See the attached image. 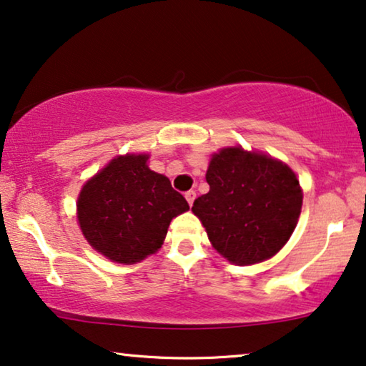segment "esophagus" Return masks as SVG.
Masks as SVG:
<instances>
[{
	"label": "esophagus",
	"mask_w": 366,
	"mask_h": 366,
	"mask_svg": "<svg viewBox=\"0 0 366 366\" xmlns=\"http://www.w3.org/2000/svg\"><path fill=\"white\" fill-rule=\"evenodd\" d=\"M184 198H187L189 206H193V201H194V198H196V192H193V189H189V192L184 193Z\"/></svg>",
	"instance_id": "34e87169"
}]
</instances>
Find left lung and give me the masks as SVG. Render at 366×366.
Returning <instances> with one entry per match:
<instances>
[{
	"label": "left lung",
	"instance_id": "left-lung-1",
	"mask_svg": "<svg viewBox=\"0 0 366 366\" xmlns=\"http://www.w3.org/2000/svg\"><path fill=\"white\" fill-rule=\"evenodd\" d=\"M209 192L192 211L227 261L247 266L272 257L289 241L302 208V189L282 162L239 147L222 148L206 172Z\"/></svg>",
	"mask_w": 366,
	"mask_h": 366
}]
</instances>
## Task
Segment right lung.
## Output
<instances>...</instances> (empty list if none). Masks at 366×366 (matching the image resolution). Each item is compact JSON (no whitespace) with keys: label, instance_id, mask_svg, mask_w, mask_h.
I'll list each match as a JSON object with an SVG mask.
<instances>
[{"label":"right lung","instance_id":"obj_1","mask_svg":"<svg viewBox=\"0 0 366 366\" xmlns=\"http://www.w3.org/2000/svg\"><path fill=\"white\" fill-rule=\"evenodd\" d=\"M148 155L117 157L84 184L81 229L95 251L120 264L157 252L174 216L189 209L170 179L147 167Z\"/></svg>","mask_w":366,"mask_h":366}]
</instances>
